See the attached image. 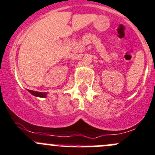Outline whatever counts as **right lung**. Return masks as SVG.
I'll return each instance as SVG.
<instances>
[{
  "instance_id": "right-lung-1",
  "label": "right lung",
  "mask_w": 155,
  "mask_h": 155,
  "mask_svg": "<svg viewBox=\"0 0 155 155\" xmlns=\"http://www.w3.org/2000/svg\"><path fill=\"white\" fill-rule=\"evenodd\" d=\"M28 92L30 93H31L32 95L35 96V97H46V93H41V92H36V91H33V90H28Z\"/></svg>"
}]
</instances>
